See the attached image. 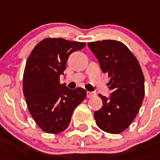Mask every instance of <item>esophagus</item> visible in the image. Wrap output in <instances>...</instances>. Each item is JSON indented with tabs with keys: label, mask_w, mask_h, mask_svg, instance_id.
I'll return each mask as SVG.
<instances>
[{
	"label": "esophagus",
	"mask_w": 160,
	"mask_h": 160,
	"mask_svg": "<svg viewBox=\"0 0 160 160\" xmlns=\"http://www.w3.org/2000/svg\"><path fill=\"white\" fill-rule=\"evenodd\" d=\"M96 95V93H95L94 92H89V91H87V98H92V97L95 96Z\"/></svg>",
	"instance_id": "34e87169"
}]
</instances>
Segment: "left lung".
Wrapping results in <instances>:
<instances>
[{"label": "left lung", "instance_id": "1", "mask_svg": "<svg viewBox=\"0 0 160 160\" xmlns=\"http://www.w3.org/2000/svg\"><path fill=\"white\" fill-rule=\"evenodd\" d=\"M103 72L111 77L110 98L98 94L102 107L94 112L97 125L109 133L123 132L132 123L145 94L144 76L136 57L120 41L104 40L88 43Z\"/></svg>", "mask_w": 160, "mask_h": 160}]
</instances>
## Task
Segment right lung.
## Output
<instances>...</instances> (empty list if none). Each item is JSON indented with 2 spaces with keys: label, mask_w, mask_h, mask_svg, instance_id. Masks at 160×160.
Wrapping results in <instances>:
<instances>
[{
  "label": "right lung",
  "mask_w": 160,
  "mask_h": 160,
  "mask_svg": "<svg viewBox=\"0 0 160 160\" xmlns=\"http://www.w3.org/2000/svg\"><path fill=\"white\" fill-rule=\"evenodd\" d=\"M84 42L46 38L39 42L27 60L23 94L28 111L37 125L48 133H59L69 125L74 110L86 98L82 88L70 89L60 84L70 54Z\"/></svg>",
  "instance_id": "right-lung-1"
}]
</instances>
